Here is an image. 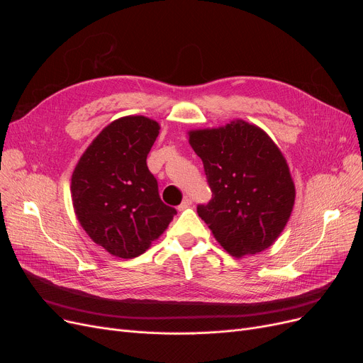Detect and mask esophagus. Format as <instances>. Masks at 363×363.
Listing matches in <instances>:
<instances>
[{
	"label": "esophagus",
	"instance_id": "esophagus-1",
	"mask_svg": "<svg viewBox=\"0 0 363 363\" xmlns=\"http://www.w3.org/2000/svg\"><path fill=\"white\" fill-rule=\"evenodd\" d=\"M193 204V200L191 199H184V201L178 206V211H184V208H186V207H189V206H191Z\"/></svg>",
	"mask_w": 363,
	"mask_h": 363
}]
</instances>
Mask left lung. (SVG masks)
Listing matches in <instances>:
<instances>
[{
	"mask_svg": "<svg viewBox=\"0 0 363 363\" xmlns=\"http://www.w3.org/2000/svg\"><path fill=\"white\" fill-rule=\"evenodd\" d=\"M212 200L197 213L235 257L271 247L293 212L296 188L287 160L268 133L244 121L189 130Z\"/></svg>",
	"mask_w": 363,
	"mask_h": 363,
	"instance_id": "1",
	"label": "left lung"
}]
</instances>
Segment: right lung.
<instances>
[{"label":"right lung","mask_w":363,"mask_h":363,"mask_svg":"<svg viewBox=\"0 0 363 363\" xmlns=\"http://www.w3.org/2000/svg\"><path fill=\"white\" fill-rule=\"evenodd\" d=\"M160 126L145 116L107 125L85 150L72 175L76 218L91 240L110 255H143L177 215L159 196L147 156Z\"/></svg>","instance_id":"add662e5"}]
</instances>
